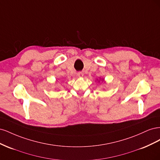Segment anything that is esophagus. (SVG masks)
I'll list each match as a JSON object with an SVG mask.
<instances>
[{
    "label": "esophagus",
    "instance_id": "esophagus-1",
    "mask_svg": "<svg viewBox=\"0 0 160 160\" xmlns=\"http://www.w3.org/2000/svg\"><path fill=\"white\" fill-rule=\"evenodd\" d=\"M77 75H78V77H82L83 76V72L82 71H79V72H78V73H77Z\"/></svg>",
    "mask_w": 160,
    "mask_h": 160
}]
</instances>
